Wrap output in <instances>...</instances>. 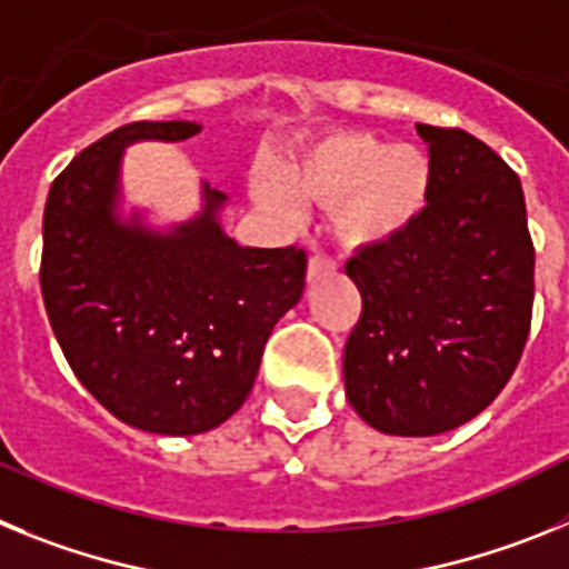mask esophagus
Returning <instances> with one entry per match:
<instances>
[{
	"label": "esophagus",
	"mask_w": 569,
	"mask_h": 569,
	"mask_svg": "<svg viewBox=\"0 0 569 569\" xmlns=\"http://www.w3.org/2000/svg\"><path fill=\"white\" fill-rule=\"evenodd\" d=\"M336 270V264L330 259H325V256H310V261H308V279L313 281V279H319V276H325V273H333Z\"/></svg>",
	"instance_id": "obj_1"
}]
</instances>
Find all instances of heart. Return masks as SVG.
Here are the masks:
<instances>
[{"label": "heart", "mask_w": 569, "mask_h": 569, "mask_svg": "<svg viewBox=\"0 0 569 569\" xmlns=\"http://www.w3.org/2000/svg\"><path fill=\"white\" fill-rule=\"evenodd\" d=\"M430 179V156L416 144L345 130L281 159L276 170H253L250 199L279 224L299 222L305 199L330 204L347 248H381L425 213Z\"/></svg>", "instance_id": "1"}]
</instances>
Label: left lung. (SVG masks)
I'll use <instances>...</instances> for the list:
<instances>
[{
    "instance_id": "1",
    "label": "left lung",
    "mask_w": 569,
    "mask_h": 569,
    "mask_svg": "<svg viewBox=\"0 0 569 569\" xmlns=\"http://www.w3.org/2000/svg\"><path fill=\"white\" fill-rule=\"evenodd\" d=\"M416 130L433 170L425 213L345 268L361 293L345 393L387 436H439L479 416L519 365L532 313L519 176L465 130Z\"/></svg>"
}]
</instances>
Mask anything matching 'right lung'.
<instances>
[{"label":"right lung","mask_w":569,"mask_h":569,"mask_svg":"<svg viewBox=\"0 0 569 569\" xmlns=\"http://www.w3.org/2000/svg\"><path fill=\"white\" fill-rule=\"evenodd\" d=\"M199 130L184 119L116 128L59 173L44 204L39 279L64 359L104 410L156 436L208 433L244 405L308 270L305 250L230 239L228 196L208 182L188 222L159 228L128 208L124 150Z\"/></svg>","instance_id":"add662e5"}]
</instances>
